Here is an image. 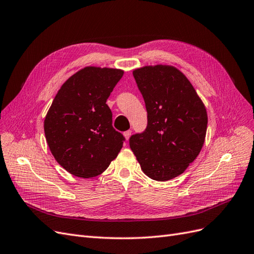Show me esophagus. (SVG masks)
I'll return each mask as SVG.
<instances>
[{
	"mask_svg": "<svg viewBox=\"0 0 254 254\" xmlns=\"http://www.w3.org/2000/svg\"><path fill=\"white\" fill-rule=\"evenodd\" d=\"M131 134H132V131H131V129H128V131H126L125 133H123V135H125V138H126V140H128L129 137H131Z\"/></svg>",
	"mask_w": 254,
	"mask_h": 254,
	"instance_id": "1",
	"label": "esophagus"
}]
</instances>
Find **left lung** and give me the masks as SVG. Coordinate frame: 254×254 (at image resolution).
Instances as JSON below:
<instances>
[{"label": "left lung", "instance_id": "left-lung-1", "mask_svg": "<svg viewBox=\"0 0 254 254\" xmlns=\"http://www.w3.org/2000/svg\"><path fill=\"white\" fill-rule=\"evenodd\" d=\"M148 113L144 132L132 135L129 147L143 173L168 181L187 169L203 147L206 108L191 83L168 64L133 71Z\"/></svg>", "mask_w": 254, "mask_h": 254}]
</instances>
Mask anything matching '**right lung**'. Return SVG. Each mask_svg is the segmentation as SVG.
I'll return each mask as SVG.
<instances>
[{
	"mask_svg": "<svg viewBox=\"0 0 254 254\" xmlns=\"http://www.w3.org/2000/svg\"><path fill=\"white\" fill-rule=\"evenodd\" d=\"M123 70L85 67L64 82L43 122L46 139L56 162L71 175H101L117 157L125 137L113 127L106 100Z\"/></svg>",
	"mask_w": 254,
	"mask_h": 254,
	"instance_id": "obj_1",
	"label": "right lung"
}]
</instances>
